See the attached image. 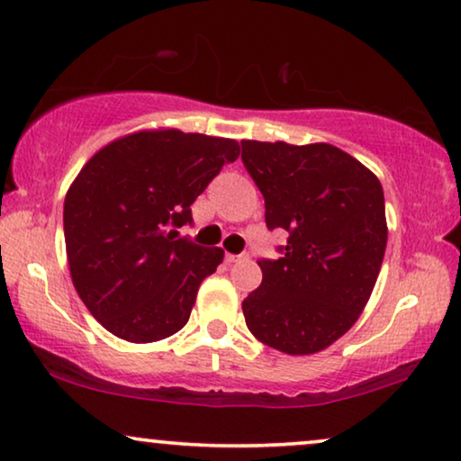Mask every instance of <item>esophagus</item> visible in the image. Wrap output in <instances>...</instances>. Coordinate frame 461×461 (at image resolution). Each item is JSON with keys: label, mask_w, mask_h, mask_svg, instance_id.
Wrapping results in <instances>:
<instances>
[{"label": "esophagus", "mask_w": 461, "mask_h": 461, "mask_svg": "<svg viewBox=\"0 0 461 461\" xmlns=\"http://www.w3.org/2000/svg\"><path fill=\"white\" fill-rule=\"evenodd\" d=\"M242 258H246V255H225V263H238L242 261Z\"/></svg>", "instance_id": "34e87169"}]
</instances>
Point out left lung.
Instances as JSON below:
<instances>
[{
    "label": "left lung",
    "instance_id": "left-lung-1",
    "mask_svg": "<svg viewBox=\"0 0 461 461\" xmlns=\"http://www.w3.org/2000/svg\"><path fill=\"white\" fill-rule=\"evenodd\" d=\"M242 163L265 198V223L288 233L280 258L244 298L263 345L311 355L357 321L386 250L384 192L375 175L330 144L242 141Z\"/></svg>",
    "mask_w": 461,
    "mask_h": 461
}]
</instances>
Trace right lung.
<instances>
[{
	"label": "right lung",
	"instance_id": "obj_1",
	"mask_svg": "<svg viewBox=\"0 0 461 461\" xmlns=\"http://www.w3.org/2000/svg\"><path fill=\"white\" fill-rule=\"evenodd\" d=\"M238 157L236 140L160 129L125 135L81 168L64 198L67 257L75 290L108 332L154 342L185 326L223 250L177 230Z\"/></svg>",
	"mask_w": 461,
	"mask_h": 461
}]
</instances>
